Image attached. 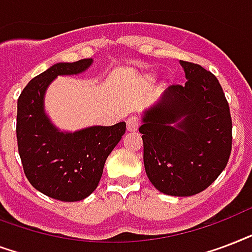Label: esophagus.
Wrapping results in <instances>:
<instances>
[{"label": "esophagus", "mask_w": 252, "mask_h": 252, "mask_svg": "<svg viewBox=\"0 0 252 252\" xmlns=\"http://www.w3.org/2000/svg\"><path fill=\"white\" fill-rule=\"evenodd\" d=\"M126 127H127V131H135L139 127V121L136 120L135 117H130L126 121Z\"/></svg>", "instance_id": "obj_1"}]
</instances>
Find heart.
I'll use <instances>...</instances> for the list:
<instances>
[{
  "mask_svg": "<svg viewBox=\"0 0 252 252\" xmlns=\"http://www.w3.org/2000/svg\"><path fill=\"white\" fill-rule=\"evenodd\" d=\"M153 80H154V73H150V72H148V73H144V75L142 76V81H144L146 84L151 83Z\"/></svg>",
  "mask_w": 252,
  "mask_h": 252,
  "instance_id": "heart-1",
  "label": "heart"
}]
</instances>
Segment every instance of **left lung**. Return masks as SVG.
Instances as JSON below:
<instances>
[{"label": "left lung", "instance_id": "1", "mask_svg": "<svg viewBox=\"0 0 252 252\" xmlns=\"http://www.w3.org/2000/svg\"><path fill=\"white\" fill-rule=\"evenodd\" d=\"M187 83L171 85L146 109L139 132L147 177L159 192L193 196L225 169L231 153V116L217 77L180 60Z\"/></svg>", "mask_w": 252, "mask_h": 252}]
</instances>
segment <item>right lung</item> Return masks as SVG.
<instances>
[{
	"label": "right lung",
	"mask_w": 252,
	"mask_h": 252,
	"mask_svg": "<svg viewBox=\"0 0 252 252\" xmlns=\"http://www.w3.org/2000/svg\"><path fill=\"white\" fill-rule=\"evenodd\" d=\"M93 59L56 63L27 84L18 98L17 142L27 180L43 194L65 202L87 198L99 183L105 161L126 124L62 131L44 110L47 88L63 75L87 71Z\"/></svg>",
	"instance_id": "1"
}]
</instances>
